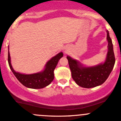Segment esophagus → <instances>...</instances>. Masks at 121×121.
I'll return each instance as SVG.
<instances>
[{
  "label": "esophagus",
  "instance_id": "obj_1",
  "mask_svg": "<svg viewBox=\"0 0 121 121\" xmlns=\"http://www.w3.org/2000/svg\"><path fill=\"white\" fill-rule=\"evenodd\" d=\"M68 51H69V50H68L67 49H65V51H64V52H65V53L66 54V53H67V52H68Z\"/></svg>",
  "mask_w": 121,
  "mask_h": 121
}]
</instances>
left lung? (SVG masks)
<instances>
[{
    "label": "left lung",
    "mask_w": 121,
    "mask_h": 121,
    "mask_svg": "<svg viewBox=\"0 0 121 121\" xmlns=\"http://www.w3.org/2000/svg\"><path fill=\"white\" fill-rule=\"evenodd\" d=\"M108 52L104 63L93 66H86L79 61L67 56L71 76L77 84L84 88H92L101 85L108 78L115 63L113 44L109 31L106 30Z\"/></svg>",
    "instance_id": "left-lung-1"
}]
</instances>
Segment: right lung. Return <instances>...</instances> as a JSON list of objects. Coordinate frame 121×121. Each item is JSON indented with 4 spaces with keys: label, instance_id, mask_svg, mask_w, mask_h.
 <instances>
[{
    "label": "right lung",
    "instance_id": "right-lung-1",
    "mask_svg": "<svg viewBox=\"0 0 121 121\" xmlns=\"http://www.w3.org/2000/svg\"><path fill=\"white\" fill-rule=\"evenodd\" d=\"M63 53L59 52L56 56H54L47 61L45 65L44 70L39 72L33 74H22L16 72L13 69L11 64L10 53L8 47V63L10 70L17 79L25 87L31 89H42L48 86L54 78V71L56 69L58 61L63 57Z\"/></svg>",
    "mask_w": 121,
    "mask_h": 121
}]
</instances>
